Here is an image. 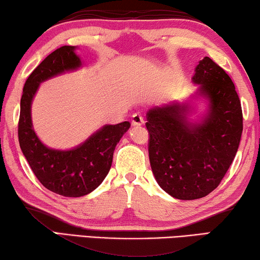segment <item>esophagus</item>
Listing matches in <instances>:
<instances>
[{"instance_id":"obj_1","label":"esophagus","mask_w":260,"mask_h":260,"mask_svg":"<svg viewBox=\"0 0 260 260\" xmlns=\"http://www.w3.org/2000/svg\"><path fill=\"white\" fill-rule=\"evenodd\" d=\"M131 122L134 125H142L144 123V117L141 113H136L131 116Z\"/></svg>"}]
</instances>
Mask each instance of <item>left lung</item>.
<instances>
[{
  "instance_id": "8db88e82",
  "label": "left lung",
  "mask_w": 260,
  "mask_h": 260,
  "mask_svg": "<svg viewBox=\"0 0 260 260\" xmlns=\"http://www.w3.org/2000/svg\"><path fill=\"white\" fill-rule=\"evenodd\" d=\"M199 93L210 109L201 124L186 118L187 106L147 113L149 157L159 186L179 200L205 198L217 188L237 153L243 131L241 100L225 71L209 57L195 70Z\"/></svg>"
}]
</instances>
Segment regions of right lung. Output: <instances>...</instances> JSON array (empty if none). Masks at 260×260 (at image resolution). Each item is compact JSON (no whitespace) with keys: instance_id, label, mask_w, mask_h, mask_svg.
Returning <instances> with one entry per match:
<instances>
[{"instance_id":"1","label":"right lung","mask_w":260,"mask_h":260,"mask_svg":"<svg viewBox=\"0 0 260 260\" xmlns=\"http://www.w3.org/2000/svg\"><path fill=\"white\" fill-rule=\"evenodd\" d=\"M80 65L74 46H61L47 55L26 79L18 119L19 146L35 175L45 188L69 198L83 197L101 185L111 167L115 147L130 127L129 122L106 125L70 151L52 150L39 141L31 123V101L39 83Z\"/></svg>"}]
</instances>
